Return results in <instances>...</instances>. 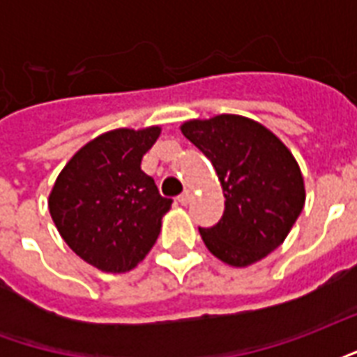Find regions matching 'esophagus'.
Returning a JSON list of instances; mask_svg holds the SVG:
<instances>
[{"label": "esophagus", "mask_w": 357, "mask_h": 357, "mask_svg": "<svg viewBox=\"0 0 357 357\" xmlns=\"http://www.w3.org/2000/svg\"><path fill=\"white\" fill-rule=\"evenodd\" d=\"M189 201H191V193H189V191H183V193L178 197V202L179 204H183V206H185Z\"/></svg>", "instance_id": "esophagus-1"}]
</instances>
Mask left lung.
<instances>
[{
    "label": "left lung",
    "mask_w": 357,
    "mask_h": 357,
    "mask_svg": "<svg viewBox=\"0 0 357 357\" xmlns=\"http://www.w3.org/2000/svg\"><path fill=\"white\" fill-rule=\"evenodd\" d=\"M181 132L212 162L224 189L222 220L199 227L206 248L235 268L266 258L289 235L306 201L291 151L268 128L239 114L189 120Z\"/></svg>",
    "instance_id": "8db88e82"
}]
</instances>
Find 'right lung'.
Here are the masks:
<instances>
[{
    "label": "right lung",
    "mask_w": 357,
    "mask_h": 357,
    "mask_svg": "<svg viewBox=\"0 0 357 357\" xmlns=\"http://www.w3.org/2000/svg\"><path fill=\"white\" fill-rule=\"evenodd\" d=\"M158 135V126L102 133L68 160L53 185L50 212L61 237L101 271H130L158 239L172 199L141 170Z\"/></svg>",
    "instance_id": "add662e5"
}]
</instances>
